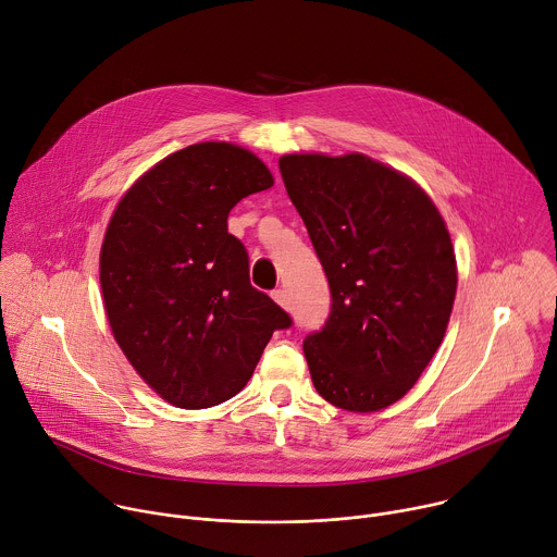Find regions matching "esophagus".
<instances>
[{
    "instance_id": "obj_1",
    "label": "esophagus",
    "mask_w": 557,
    "mask_h": 557,
    "mask_svg": "<svg viewBox=\"0 0 557 557\" xmlns=\"http://www.w3.org/2000/svg\"><path fill=\"white\" fill-rule=\"evenodd\" d=\"M273 299L282 306V308H290V301H288V293L284 290V288H277V290H273Z\"/></svg>"
}]
</instances>
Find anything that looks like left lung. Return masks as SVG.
<instances>
[{"instance_id": "8db88e82", "label": "left lung", "mask_w": 557, "mask_h": 557, "mask_svg": "<svg viewBox=\"0 0 557 557\" xmlns=\"http://www.w3.org/2000/svg\"><path fill=\"white\" fill-rule=\"evenodd\" d=\"M280 172L331 286L304 339L312 383L348 412H376L419 381L456 295V256L430 196L363 153H286Z\"/></svg>"}]
</instances>
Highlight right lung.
Returning a JSON list of instances; mask_svg holds the SVG:
<instances>
[{
  "instance_id": "obj_1",
  "label": "right lung",
  "mask_w": 557,
  "mask_h": 557,
  "mask_svg": "<svg viewBox=\"0 0 557 557\" xmlns=\"http://www.w3.org/2000/svg\"><path fill=\"white\" fill-rule=\"evenodd\" d=\"M273 185L256 153L196 143L143 174L101 247V290L116 344L176 408L224 404L251 379L271 335L293 320L249 282L228 211Z\"/></svg>"
}]
</instances>
